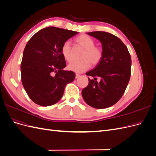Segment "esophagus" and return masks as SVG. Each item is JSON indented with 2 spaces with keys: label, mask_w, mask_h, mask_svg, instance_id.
Here are the masks:
<instances>
[{
  "label": "esophagus",
  "mask_w": 156,
  "mask_h": 156,
  "mask_svg": "<svg viewBox=\"0 0 156 156\" xmlns=\"http://www.w3.org/2000/svg\"><path fill=\"white\" fill-rule=\"evenodd\" d=\"M79 77H80V75H79V74H76V75H75V78H76V79L79 78Z\"/></svg>",
  "instance_id": "1"
}]
</instances>
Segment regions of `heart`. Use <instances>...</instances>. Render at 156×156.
<instances>
[{"mask_svg": "<svg viewBox=\"0 0 156 156\" xmlns=\"http://www.w3.org/2000/svg\"><path fill=\"white\" fill-rule=\"evenodd\" d=\"M77 44L85 49V52L83 53L81 62H72L68 65V69L74 73H81L87 70L90 66V63L93 66L97 65L100 62L102 56V49L95 45V42L90 36L83 34L77 37L75 40ZM64 58L68 61L72 60V54L71 49V44L69 41H66L61 48Z\"/></svg>", "mask_w": 156, "mask_h": 156, "instance_id": "1", "label": "heart"}]
</instances>
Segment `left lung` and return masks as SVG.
<instances>
[{"label": "left lung", "mask_w": 156, "mask_h": 156, "mask_svg": "<svg viewBox=\"0 0 156 156\" xmlns=\"http://www.w3.org/2000/svg\"><path fill=\"white\" fill-rule=\"evenodd\" d=\"M101 42L103 56L94 68L86 73L88 79L82 96L87 104L96 108L112 106L123 96L130 79L131 59L127 48L119 37L101 31L87 32ZM100 77V82L96 81Z\"/></svg>", "instance_id": "obj_1"}]
</instances>
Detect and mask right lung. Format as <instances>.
Masks as SVG:
<instances>
[{
  "label": "right lung",
  "mask_w": 156,
  "mask_h": 156,
  "mask_svg": "<svg viewBox=\"0 0 156 156\" xmlns=\"http://www.w3.org/2000/svg\"><path fill=\"white\" fill-rule=\"evenodd\" d=\"M78 32L49 27L36 32L28 41L21 64V81L28 96L36 104L47 107L62 97L68 83L75 77L65 71L62 46Z\"/></svg>",
  "instance_id": "obj_1"
}]
</instances>
